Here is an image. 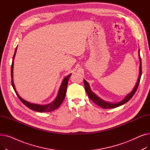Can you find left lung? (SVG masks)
Here are the masks:
<instances>
[{"label":"left lung","mask_w":150,"mask_h":150,"mask_svg":"<svg viewBox=\"0 0 150 150\" xmlns=\"http://www.w3.org/2000/svg\"><path fill=\"white\" fill-rule=\"evenodd\" d=\"M139 58L140 59V70H139V78L134 88L133 89V90L128 94L127 96H126V97L122 100L120 102H119V103H109V102H106L103 101V100H101V98H100L99 97H98L95 93H93L91 90V88L89 87V83L86 81L85 80H84V88H85V90L86 91V93L88 95L89 98L95 103L97 105L103 108L104 109H108V108H117L118 106H120L125 103L128 102L134 96L137 89V88L139 86V83H140V78H141V75H142V63H141V58L140 56V50H139Z\"/></svg>","instance_id":"left-lung-1"}]
</instances>
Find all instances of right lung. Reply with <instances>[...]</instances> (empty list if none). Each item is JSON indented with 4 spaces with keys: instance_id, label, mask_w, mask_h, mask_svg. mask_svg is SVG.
Instances as JSON below:
<instances>
[{
    "instance_id": "add662e5",
    "label": "right lung",
    "mask_w": 150,
    "mask_h": 150,
    "mask_svg": "<svg viewBox=\"0 0 150 150\" xmlns=\"http://www.w3.org/2000/svg\"><path fill=\"white\" fill-rule=\"evenodd\" d=\"M17 50V47L16 48L15 50V52L14 54V56L13 58V61H12V64H11V84L13 88L16 93L17 96L18 97V98H19V100L21 101L22 103L25 105L27 107H28L29 109L33 110V111H37V112H51L53 111H54L55 109H57V108H59V106L61 105V103H62L63 100H64L65 96H66V91H67V84H68V81L69 78L71 75V74L67 75L66 77H65L63 80L61 85L60 86L59 90L58 91V96L56 97V98L54 99V100L50 103V104H47V105H36V104H33V103H30L29 102L24 100L23 99H22L19 96V94L18 93L17 91H16L15 89V86L14 85L13 83V64H14V59L15 57V54Z\"/></svg>"
}]
</instances>
